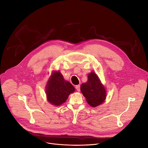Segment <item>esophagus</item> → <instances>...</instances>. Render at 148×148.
<instances>
[{"instance_id":"obj_1","label":"esophagus","mask_w":148,"mask_h":148,"mask_svg":"<svg viewBox=\"0 0 148 148\" xmlns=\"http://www.w3.org/2000/svg\"><path fill=\"white\" fill-rule=\"evenodd\" d=\"M75 89L77 90V91H80V86H79V85L75 86Z\"/></svg>"}]
</instances>
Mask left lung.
<instances>
[{"mask_svg": "<svg viewBox=\"0 0 148 148\" xmlns=\"http://www.w3.org/2000/svg\"><path fill=\"white\" fill-rule=\"evenodd\" d=\"M81 91L87 102L92 107L101 104L106 98V91L98 77L94 72L88 75V81L82 84Z\"/></svg>", "mask_w": 148, "mask_h": 148, "instance_id": "obj_1", "label": "left lung"}]
</instances>
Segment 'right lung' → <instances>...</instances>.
<instances>
[{
	"label": "right lung",
	"mask_w": 148,
	"mask_h": 148,
	"mask_svg": "<svg viewBox=\"0 0 148 148\" xmlns=\"http://www.w3.org/2000/svg\"><path fill=\"white\" fill-rule=\"evenodd\" d=\"M74 91L73 86L65 81L59 71L53 73L46 87V94L49 102L56 106L66 102L69 95Z\"/></svg>",
	"instance_id": "right-lung-1"
}]
</instances>
